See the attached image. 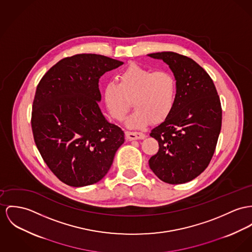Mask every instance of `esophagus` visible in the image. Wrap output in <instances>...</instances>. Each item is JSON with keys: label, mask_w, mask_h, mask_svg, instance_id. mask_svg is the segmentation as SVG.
Masks as SVG:
<instances>
[{"label": "esophagus", "mask_w": 252, "mask_h": 252, "mask_svg": "<svg viewBox=\"0 0 252 252\" xmlns=\"http://www.w3.org/2000/svg\"><path fill=\"white\" fill-rule=\"evenodd\" d=\"M126 137L127 140L132 141V140H138V139H143L146 135L141 132H133V131H126Z\"/></svg>", "instance_id": "esophagus-1"}]
</instances>
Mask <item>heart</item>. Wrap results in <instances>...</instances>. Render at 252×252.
<instances>
[{
  "instance_id": "1",
  "label": "heart",
  "mask_w": 252,
  "mask_h": 252,
  "mask_svg": "<svg viewBox=\"0 0 252 252\" xmlns=\"http://www.w3.org/2000/svg\"><path fill=\"white\" fill-rule=\"evenodd\" d=\"M177 95L174 75L167 71H154L131 64L117 76V84L104 88V102L110 117L122 121L130 109L135 111L126 120L132 128L159 125L171 115Z\"/></svg>"
}]
</instances>
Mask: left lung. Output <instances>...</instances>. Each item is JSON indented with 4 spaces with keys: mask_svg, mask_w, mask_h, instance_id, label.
<instances>
[{
    "mask_svg": "<svg viewBox=\"0 0 252 252\" xmlns=\"http://www.w3.org/2000/svg\"><path fill=\"white\" fill-rule=\"evenodd\" d=\"M174 73L177 95L174 109L151 134L159 150L149 160L162 181L182 184L209 165L221 128V105L213 80L192 58L174 52L150 54Z\"/></svg>",
    "mask_w": 252,
    "mask_h": 252,
    "instance_id": "obj_1",
    "label": "left lung"
}]
</instances>
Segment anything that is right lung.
<instances>
[{
    "label": "right lung",
    "mask_w": 252,
    "mask_h": 252,
    "mask_svg": "<svg viewBox=\"0 0 252 252\" xmlns=\"http://www.w3.org/2000/svg\"><path fill=\"white\" fill-rule=\"evenodd\" d=\"M123 64L76 55L58 61L39 81L32 111L34 142L49 169L69 186L97 183L125 142L122 128L108 123L97 104L99 78Z\"/></svg>",
    "instance_id": "add662e5"
}]
</instances>
